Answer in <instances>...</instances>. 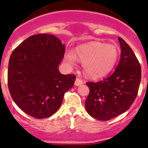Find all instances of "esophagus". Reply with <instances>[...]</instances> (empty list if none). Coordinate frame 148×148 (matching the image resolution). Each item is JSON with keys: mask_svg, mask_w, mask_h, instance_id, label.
<instances>
[{"mask_svg": "<svg viewBox=\"0 0 148 148\" xmlns=\"http://www.w3.org/2000/svg\"><path fill=\"white\" fill-rule=\"evenodd\" d=\"M82 84H83V81L81 79L78 78V77L76 79L75 83H74V84H75L76 86H79V85Z\"/></svg>", "mask_w": 148, "mask_h": 148, "instance_id": "esophagus-1", "label": "esophagus"}]
</instances>
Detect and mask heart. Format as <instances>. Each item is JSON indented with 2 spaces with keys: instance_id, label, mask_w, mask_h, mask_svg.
I'll list each match as a JSON object with an SVG mask.
<instances>
[{
  "instance_id": "obj_1",
  "label": "heart",
  "mask_w": 148,
  "mask_h": 148,
  "mask_svg": "<svg viewBox=\"0 0 148 148\" xmlns=\"http://www.w3.org/2000/svg\"><path fill=\"white\" fill-rule=\"evenodd\" d=\"M77 56L83 62V69L86 76L93 79L100 78L110 72L117 62L118 51L111 44L92 42L78 46ZM65 60L70 65H75L77 57L73 51H67Z\"/></svg>"
}]
</instances>
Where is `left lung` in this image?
<instances>
[{"label": "left lung", "mask_w": 148, "mask_h": 148, "mask_svg": "<svg viewBox=\"0 0 148 148\" xmlns=\"http://www.w3.org/2000/svg\"><path fill=\"white\" fill-rule=\"evenodd\" d=\"M120 60L114 72L101 81L88 82L89 93L85 108L89 115L107 121L125 112L138 95L141 66L130 46L119 37Z\"/></svg>", "instance_id": "left-lung-1"}]
</instances>
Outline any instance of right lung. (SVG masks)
I'll list each match as a JSON object with an SVG mask.
<instances>
[{"instance_id":"add662e5","label":"right lung","mask_w":148,"mask_h":148,"mask_svg":"<svg viewBox=\"0 0 148 148\" xmlns=\"http://www.w3.org/2000/svg\"><path fill=\"white\" fill-rule=\"evenodd\" d=\"M64 52L61 40L46 34L28 37L12 52L8 89L15 103L28 115L36 119L53 115L74 85V74L59 71Z\"/></svg>"}]
</instances>
